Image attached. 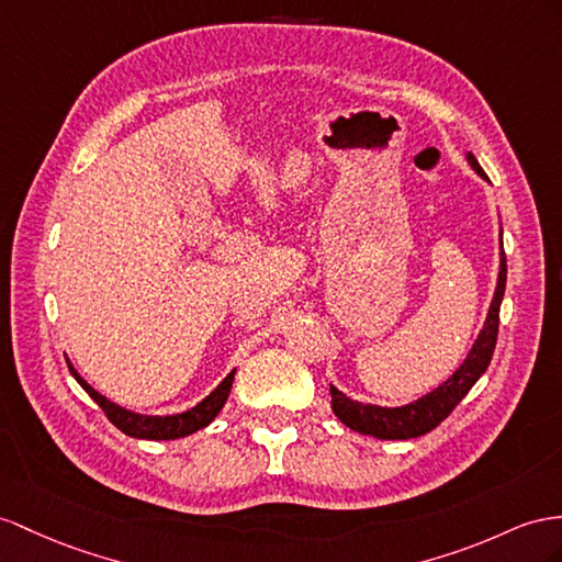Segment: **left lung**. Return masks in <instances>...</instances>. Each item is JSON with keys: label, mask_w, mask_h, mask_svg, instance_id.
<instances>
[{"label": "left lung", "mask_w": 562, "mask_h": 562, "mask_svg": "<svg viewBox=\"0 0 562 562\" xmlns=\"http://www.w3.org/2000/svg\"><path fill=\"white\" fill-rule=\"evenodd\" d=\"M468 161L482 178H486V172L480 168L477 158L468 154ZM503 292H506V254H501L498 286L492 301V308H488L482 335L477 337V341H474L465 363L456 370V375L449 382H443L431 394L415 401V404L401 406V408H380V406L358 404V401H351L341 392H337L335 386H329V394H333V411L337 418L353 431H361L366 437H378V439L423 437L427 431L435 429L439 423H443L460 401H463V396L472 390V384L482 378V372L488 368V363H492L496 339H498V311H501Z\"/></svg>", "instance_id": "8db88e82"}]
</instances>
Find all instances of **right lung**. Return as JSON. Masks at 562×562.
I'll return each mask as SVG.
<instances>
[{"label": "right lung", "mask_w": 562, "mask_h": 562, "mask_svg": "<svg viewBox=\"0 0 562 562\" xmlns=\"http://www.w3.org/2000/svg\"><path fill=\"white\" fill-rule=\"evenodd\" d=\"M70 368V366H68ZM70 372H74V378L80 382V386L85 392H88L94 404L104 411L106 418L111 420V425H116L123 435L127 437H135V439H151V441H166V439H178V437H187L192 435V431L206 427L215 415H218V411L223 408L225 398L229 394V386H233V380H235V370L229 372V375L215 386V390L201 401V404H196L192 411H184L180 415H168V418H142V415H135V413H127L119 406H113L109 398H104L102 394H97L92 386L85 382L78 372L70 368Z\"/></svg>", "instance_id": "obj_1"}]
</instances>
